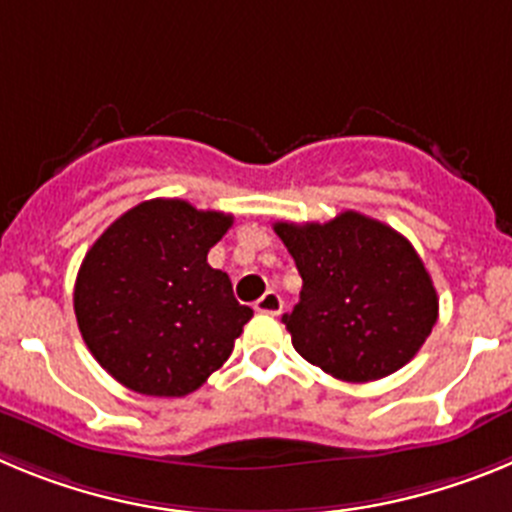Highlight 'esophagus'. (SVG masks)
<instances>
[{
    "instance_id": "esophagus-1",
    "label": "esophagus",
    "mask_w": 512,
    "mask_h": 512,
    "mask_svg": "<svg viewBox=\"0 0 512 512\" xmlns=\"http://www.w3.org/2000/svg\"><path fill=\"white\" fill-rule=\"evenodd\" d=\"M256 312H264V315H279L284 307V300L279 297V292H274V289H269V292H264V295L256 300Z\"/></svg>"
}]
</instances>
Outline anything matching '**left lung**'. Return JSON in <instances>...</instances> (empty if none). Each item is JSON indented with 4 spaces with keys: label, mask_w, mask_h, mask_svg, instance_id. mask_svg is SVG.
<instances>
[{
    "label": "left lung",
    "mask_w": 512,
    "mask_h": 512,
    "mask_svg": "<svg viewBox=\"0 0 512 512\" xmlns=\"http://www.w3.org/2000/svg\"><path fill=\"white\" fill-rule=\"evenodd\" d=\"M274 230L302 277L300 302L282 318L302 359L343 382H374L418 354L438 295L405 235L354 210Z\"/></svg>",
    "instance_id": "1"
}]
</instances>
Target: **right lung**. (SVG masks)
Wrapping results in <instances>:
<instances>
[{"label":"right lung","instance_id":"obj_1","mask_svg":"<svg viewBox=\"0 0 512 512\" xmlns=\"http://www.w3.org/2000/svg\"><path fill=\"white\" fill-rule=\"evenodd\" d=\"M233 217L184 200H148L120 215L81 261L74 312L81 338L128 390L184 397L228 361L251 307L207 253Z\"/></svg>","mask_w":512,"mask_h":512}]
</instances>
